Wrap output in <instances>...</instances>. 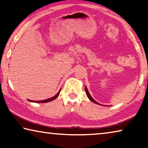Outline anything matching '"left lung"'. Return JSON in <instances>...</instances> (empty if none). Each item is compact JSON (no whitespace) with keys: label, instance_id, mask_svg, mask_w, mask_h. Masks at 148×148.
<instances>
[{"label":"left lung","instance_id":"8db88e82","mask_svg":"<svg viewBox=\"0 0 148 148\" xmlns=\"http://www.w3.org/2000/svg\"><path fill=\"white\" fill-rule=\"evenodd\" d=\"M85 91H86V95H87V96H88V98H89V99H90V100L91 101H92V102H93V103H96V104H99V103H97V102H96V101H95L94 99H93L92 97H91V96L90 95V93H89V92H88V88H86H86H85Z\"/></svg>","mask_w":148,"mask_h":148}]
</instances>
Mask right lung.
<instances>
[{
	"mask_svg": "<svg viewBox=\"0 0 148 148\" xmlns=\"http://www.w3.org/2000/svg\"><path fill=\"white\" fill-rule=\"evenodd\" d=\"M60 90L58 91V92L56 94L54 97H51V98H49L48 99H45V100H42V101H32V100H29V101L31 102H35V103H47V102H49V101H53L54 99H55L56 98H57L58 95H59V93H60Z\"/></svg>",
	"mask_w": 148,
	"mask_h": 148,
	"instance_id": "right-lung-1",
	"label": "right lung"
}]
</instances>
